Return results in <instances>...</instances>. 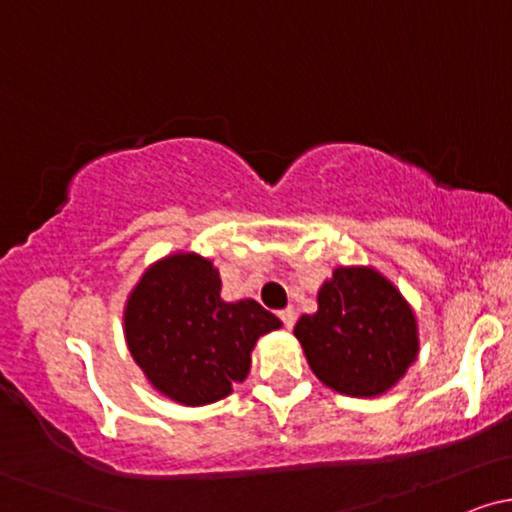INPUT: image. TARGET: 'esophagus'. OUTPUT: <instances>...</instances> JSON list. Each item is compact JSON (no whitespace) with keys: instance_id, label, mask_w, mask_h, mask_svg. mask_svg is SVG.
I'll return each mask as SVG.
<instances>
[{"instance_id":"obj_1","label":"esophagus","mask_w":512,"mask_h":512,"mask_svg":"<svg viewBox=\"0 0 512 512\" xmlns=\"http://www.w3.org/2000/svg\"><path fill=\"white\" fill-rule=\"evenodd\" d=\"M279 317H281V322H284V325H286V330H291V327L293 325H296V310H293V308H284V310H281V313H279Z\"/></svg>"}]
</instances>
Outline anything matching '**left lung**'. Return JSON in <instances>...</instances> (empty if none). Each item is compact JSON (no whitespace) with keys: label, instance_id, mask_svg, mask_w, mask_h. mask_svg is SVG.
<instances>
[{"label":"left lung","instance_id":"8db88e82","mask_svg":"<svg viewBox=\"0 0 512 512\" xmlns=\"http://www.w3.org/2000/svg\"><path fill=\"white\" fill-rule=\"evenodd\" d=\"M315 378L346 397H380L419 358V317L404 293L368 264H339L317 310L293 327Z\"/></svg>","mask_w":512,"mask_h":512}]
</instances>
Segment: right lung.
<instances>
[{
  "label": "right lung",
  "mask_w": 512,
  "mask_h": 512,
  "mask_svg": "<svg viewBox=\"0 0 512 512\" xmlns=\"http://www.w3.org/2000/svg\"><path fill=\"white\" fill-rule=\"evenodd\" d=\"M281 327L252 298H221L209 257L175 250L151 262L129 291L122 330L134 363L158 395L204 407L248 378L257 339Z\"/></svg>",
  "instance_id": "obj_1"
}]
</instances>
